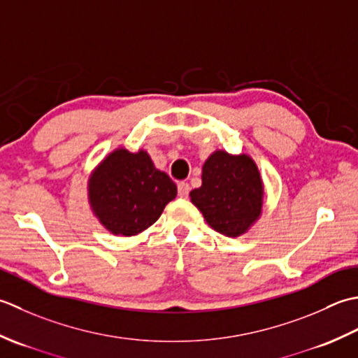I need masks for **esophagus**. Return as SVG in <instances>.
Here are the masks:
<instances>
[{
	"label": "esophagus",
	"mask_w": 358,
	"mask_h": 358,
	"mask_svg": "<svg viewBox=\"0 0 358 358\" xmlns=\"http://www.w3.org/2000/svg\"><path fill=\"white\" fill-rule=\"evenodd\" d=\"M188 193H189V185L187 184V182H179V184H178L179 198H187Z\"/></svg>",
	"instance_id": "obj_1"
}]
</instances>
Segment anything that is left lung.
Instances as JSON below:
<instances>
[{
	"mask_svg": "<svg viewBox=\"0 0 358 358\" xmlns=\"http://www.w3.org/2000/svg\"><path fill=\"white\" fill-rule=\"evenodd\" d=\"M262 194L259 171L249 156L215 151L202 166V185L189 198L211 229L235 238L259 217Z\"/></svg>",
	"mask_w": 358,
	"mask_h": 358,
	"instance_id": "left-lung-1",
	"label": "left lung"
}]
</instances>
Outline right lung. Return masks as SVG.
<instances>
[{
  "instance_id": "obj_1",
  "label": "right lung",
  "mask_w": 358,
  "mask_h": 358,
  "mask_svg": "<svg viewBox=\"0 0 358 358\" xmlns=\"http://www.w3.org/2000/svg\"><path fill=\"white\" fill-rule=\"evenodd\" d=\"M90 202L99 221L114 235L133 236L148 229L176 198V184L159 171L145 151L115 150L90 179Z\"/></svg>"
}]
</instances>
